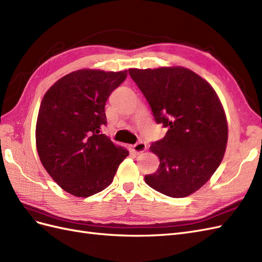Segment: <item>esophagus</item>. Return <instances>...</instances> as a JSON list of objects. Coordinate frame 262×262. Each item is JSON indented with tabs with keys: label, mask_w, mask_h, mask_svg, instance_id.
<instances>
[{
	"label": "esophagus",
	"mask_w": 262,
	"mask_h": 262,
	"mask_svg": "<svg viewBox=\"0 0 262 262\" xmlns=\"http://www.w3.org/2000/svg\"><path fill=\"white\" fill-rule=\"evenodd\" d=\"M129 147H130V149L132 150L134 154H141V153H143L144 150L146 149V144L143 143V142H139V143L134 144V145H130Z\"/></svg>",
	"instance_id": "34e87169"
}]
</instances>
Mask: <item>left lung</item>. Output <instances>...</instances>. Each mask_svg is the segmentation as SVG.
<instances>
[{
  "label": "left lung",
  "instance_id": "1",
  "mask_svg": "<svg viewBox=\"0 0 262 262\" xmlns=\"http://www.w3.org/2000/svg\"><path fill=\"white\" fill-rule=\"evenodd\" d=\"M152 109L155 121L167 126L163 140L149 146L160 158L146 184L171 198L194 193L223 160L228 126L222 102L213 87L182 67L129 69Z\"/></svg>",
  "mask_w": 262,
  "mask_h": 262
}]
</instances>
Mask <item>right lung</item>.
I'll use <instances>...</instances> for the list:
<instances>
[{"label":"right lung","instance_id":"1","mask_svg":"<svg viewBox=\"0 0 262 262\" xmlns=\"http://www.w3.org/2000/svg\"><path fill=\"white\" fill-rule=\"evenodd\" d=\"M126 72L77 70L55 82L41 100L36 123L39 158L51 178L75 196L106 189L129 155L99 134L107 123L106 101Z\"/></svg>","mask_w":262,"mask_h":262}]
</instances>
